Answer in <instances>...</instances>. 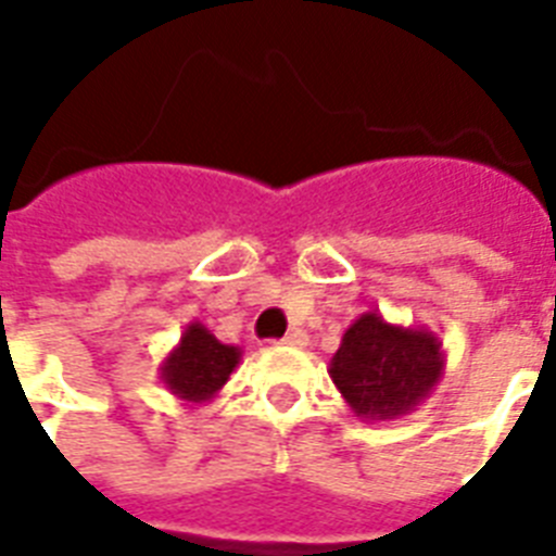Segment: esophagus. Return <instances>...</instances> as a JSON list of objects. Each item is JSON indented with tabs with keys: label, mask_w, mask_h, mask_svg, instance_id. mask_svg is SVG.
Here are the masks:
<instances>
[{
	"label": "esophagus",
	"mask_w": 556,
	"mask_h": 556,
	"mask_svg": "<svg viewBox=\"0 0 556 556\" xmlns=\"http://www.w3.org/2000/svg\"><path fill=\"white\" fill-rule=\"evenodd\" d=\"M279 343H286V346L303 349V346H308V334H305L303 329H294V331H288L286 338L279 340Z\"/></svg>",
	"instance_id": "esophagus-1"
}]
</instances>
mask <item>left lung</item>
<instances>
[{
  "mask_svg": "<svg viewBox=\"0 0 556 556\" xmlns=\"http://www.w3.org/2000/svg\"><path fill=\"white\" fill-rule=\"evenodd\" d=\"M329 375L361 421H395L439 387L444 346L427 326L389 323L371 308L346 329Z\"/></svg>",
  "mask_w": 556,
  "mask_h": 556,
  "instance_id": "1",
  "label": "left lung"
}]
</instances>
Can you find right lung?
I'll use <instances>...</instances> for the list:
<instances>
[{
  "label": "right lung",
  "instance_id": "right-lung-1",
  "mask_svg": "<svg viewBox=\"0 0 556 556\" xmlns=\"http://www.w3.org/2000/svg\"><path fill=\"white\" fill-rule=\"evenodd\" d=\"M242 361V349L230 346L210 334L204 323L192 320L181 331V340L161 361V383L187 406L207 404L225 387L230 371Z\"/></svg>",
  "mask_w": 556,
  "mask_h": 556
}]
</instances>
